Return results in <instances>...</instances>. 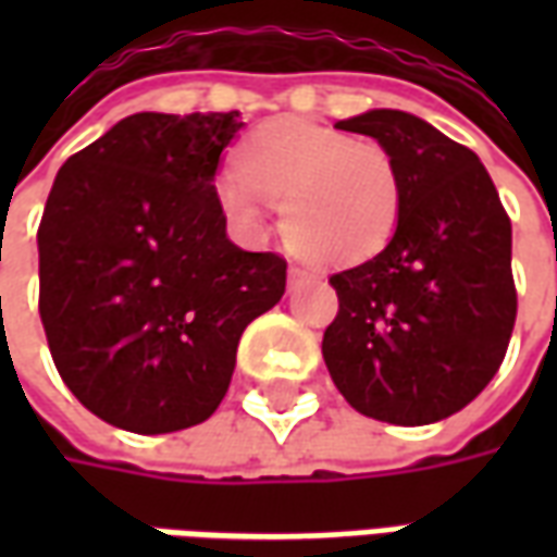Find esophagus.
<instances>
[{
  "instance_id": "1",
  "label": "esophagus",
  "mask_w": 557,
  "mask_h": 557,
  "mask_svg": "<svg viewBox=\"0 0 557 557\" xmlns=\"http://www.w3.org/2000/svg\"><path fill=\"white\" fill-rule=\"evenodd\" d=\"M307 277H310V271H304V268L292 265L289 268V289H295V286H298V283H304Z\"/></svg>"
}]
</instances>
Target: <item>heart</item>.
I'll return each mask as SVG.
<instances>
[{"label":"heart","mask_w":557,"mask_h":557,"mask_svg":"<svg viewBox=\"0 0 557 557\" xmlns=\"http://www.w3.org/2000/svg\"><path fill=\"white\" fill-rule=\"evenodd\" d=\"M220 208L244 235H265L271 202L304 253L331 265L375 256L397 232L403 172L382 143L304 119L268 122L220 175Z\"/></svg>","instance_id":"obj_1"}]
</instances>
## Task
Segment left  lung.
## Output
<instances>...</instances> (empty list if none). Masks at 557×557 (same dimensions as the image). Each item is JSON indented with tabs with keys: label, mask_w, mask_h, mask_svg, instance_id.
Returning <instances> with one entry per match:
<instances>
[{
	"label": "left lung",
	"mask_w": 557,
	"mask_h": 557,
	"mask_svg": "<svg viewBox=\"0 0 557 557\" xmlns=\"http://www.w3.org/2000/svg\"><path fill=\"white\" fill-rule=\"evenodd\" d=\"M337 127L394 154L403 208L382 253L331 277L327 373L367 418H450L490 385L513 334L510 218L478 154L418 115L367 110Z\"/></svg>",
	"instance_id": "8db88e82"
}]
</instances>
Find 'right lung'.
I'll list each match as a JSON object with an SVG mask.
<instances>
[{"mask_svg": "<svg viewBox=\"0 0 557 557\" xmlns=\"http://www.w3.org/2000/svg\"><path fill=\"white\" fill-rule=\"evenodd\" d=\"M242 113H137L65 160L38 230L44 334L71 394L139 435L196 426L286 262L230 242L220 154Z\"/></svg>", "mask_w": 557, "mask_h": 557, "instance_id": "1", "label": "right lung"}]
</instances>
